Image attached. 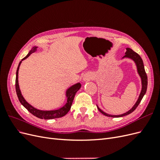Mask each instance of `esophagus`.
Instances as JSON below:
<instances>
[{
    "label": "esophagus",
    "instance_id": "obj_1",
    "mask_svg": "<svg viewBox=\"0 0 160 160\" xmlns=\"http://www.w3.org/2000/svg\"><path fill=\"white\" fill-rule=\"evenodd\" d=\"M91 78V75H85V77H84V80H89Z\"/></svg>",
    "mask_w": 160,
    "mask_h": 160
}]
</instances>
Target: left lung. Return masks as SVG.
Instances as JSON below:
<instances>
[{"label":"left lung","instance_id":"1","mask_svg":"<svg viewBox=\"0 0 160 160\" xmlns=\"http://www.w3.org/2000/svg\"><path fill=\"white\" fill-rule=\"evenodd\" d=\"M126 50H127V51L125 52V55L123 56V58L127 57V58H129V59H132L135 62V64H136L138 73H139L140 77H141V79H142V91H141V93H140V95L139 96V98H138V99L137 101V102L135 103V104L133 105V107L132 109H131L130 110H129L128 112L125 113L123 114L119 115H109V114H108V113H105L104 111H103L102 110H101L99 108L98 106V109L100 111V112L102 113V114H103L104 115L108 116V117L119 118V117H123V116L128 115L130 114L131 113H132L133 111L137 108V107L139 105V103L141 102V101H142V99L143 98V97L144 96L145 94H146V91H147V88H148V77H147V74H146V71H145V69H144L143 62V61L141 57H140L137 52H135L132 49H131L130 48H127Z\"/></svg>","mask_w":160,"mask_h":160}]
</instances>
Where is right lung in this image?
<instances>
[{"label": "right lung", "mask_w": 160, "mask_h": 160, "mask_svg": "<svg viewBox=\"0 0 160 160\" xmlns=\"http://www.w3.org/2000/svg\"><path fill=\"white\" fill-rule=\"evenodd\" d=\"M37 47H34L31 49V51H30L28 53V55L25 57H24L18 64V68L17 70L16 80H15V88H16V92H17V97L18 98V100L21 102V103L28 111H29L31 113H32L33 115L36 116V117L38 118L44 119H51L59 118L61 117H63L64 115H65L69 111L72 101H73L75 93H77V91H78L81 88V85L79 83L71 86L70 88L67 89V91H66V96L67 98L66 104L63 106V107H62L61 108H60L59 109H57V110H53V111L38 110L35 108H33L32 106H31L30 104H28L25 101V99H24V98L21 94V90H20V88H19V85H18V74L19 67H20V65H21L22 61L27 59V58L31 54H32V52H35L37 51Z\"/></svg>", "instance_id": "1"}]
</instances>
